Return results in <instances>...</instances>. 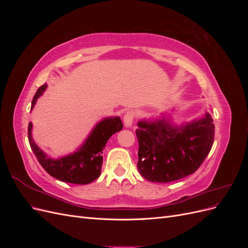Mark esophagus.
Returning a JSON list of instances; mask_svg holds the SVG:
<instances>
[{"label": "esophagus", "mask_w": 248, "mask_h": 248, "mask_svg": "<svg viewBox=\"0 0 248 248\" xmlns=\"http://www.w3.org/2000/svg\"><path fill=\"white\" fill-rule=\"evenodd\" d=\"M124 125L126 127H131L134 121V112L127 111L124 116Z\"/></svg>", "instance_id": "esophagus-1"}]
</instances>
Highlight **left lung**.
Masks as SVG:
<instances>
[{"label":"left lung","mask_w":248,"mask_h":248,"mask_svg":"<svg viewBox=\"0 0 248 248\" xmlns=\"http://www.w3.org/2000/svg\"><path fill=\"white\" fill-rule=\"evenodd\" d=\"M138 126V169L151 182L169 183L193 174L214 140L213 119L209 112L204 118L179 126L167 115L140 121Z\"/></svg>","instance_id":"left-lung-1"}]
</instances>
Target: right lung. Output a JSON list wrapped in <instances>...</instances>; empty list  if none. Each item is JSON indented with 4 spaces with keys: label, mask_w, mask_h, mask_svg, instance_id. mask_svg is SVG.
I'll return each instance as SVG.
<instances>
[{
    "label": "right lung",
    "mask_w": 248,
    "mask_h": 248,
    "mask_svg": "<svg viewBox=\"0 0 248 248\" xmlns=\"http://www.w3.org/2000/svg\"><path fill=\"white\" fill-rule=\"evenodd\" d=\"M46 88L47 85L44 84L37 90L32 101V108ZM122 128L123 124L120 117L104 118L96 124L78 151L58 159L50 158L35 144L32 138V123H29L28 138L37 159L51 177L63 182L84 185L93 182L100 176L103 149L112 134Z\"/></svg>",
    "instance_id": "right-lung-1"
}]
</instances>
